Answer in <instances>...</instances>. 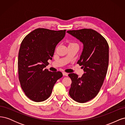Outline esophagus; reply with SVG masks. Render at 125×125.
<instances>
[{"label": "esophagus", "mask_w": 125, "mask_h": 125, "mask_svg": "<svg viewBox=\"0 0 125 125\" xmlns=\"http://www.w3.org/2000/svg\"><path fill=\"white\" fill-rule=\"evenodd\" d=\"M62 74H63V75H65V76H68V73H65V72H62Z\"/></svg>", "instance_id": "34e87169"}]
</instances>
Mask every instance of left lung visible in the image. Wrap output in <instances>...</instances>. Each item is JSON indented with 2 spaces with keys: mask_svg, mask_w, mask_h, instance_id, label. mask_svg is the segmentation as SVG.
<instances>
[{
  "mask_svg": "<svg viewBox=\"0 0 125 125\" xmlns=\"http://www.w3.org/2000/svg\"><path fill=\"white\" fill-rule=\"evenodd\" d=\"M67 32L83 44L77 63L82 66L84 73L81 78L74 73L68 74L72 81L69 94L75 101L85 103L95 97L103 85L108 66V44L103 36L92 29Z\"/></svg>",
  "mask_w": 125,
  "mask_h": 125,
  "instance_id": "obj_1",
  "label": "left lung"
}]
</instances>
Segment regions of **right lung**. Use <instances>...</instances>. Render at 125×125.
<instances>
[{"mask_svg":"<svg viewBox=\"0 0 125 125\" xmlns=\"http://www.w3.org/2000/svg\"><path fill=\"white\" fill-rule=\"evenodd\" d=\"M66 30L54 31L39 28L22 41L18 55L19 79L25 95L39 102L50 96L56 81L62 77L60 71L45 69L52 59L56 45L66 34Z\"/></svg>","mask_w":125,"mask_h":125,"instance_id":"add662e5","label":"right lung"}]
</instances>
